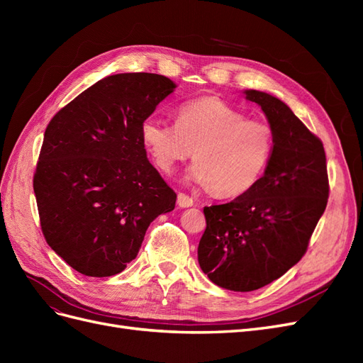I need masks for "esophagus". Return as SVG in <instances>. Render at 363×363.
Wrapping results in <instances>:
<instances>
[{"instance_id":"obj_1","label":"esophagus","mask_w":363,"mask_h":363,"mask_svg":"<svg viewBox=\"0 0 363 363\" xmlns=\"http://www.w3.org/2000/svg\"><path fill=\"white\" fill-rule=\"evenodd\" d=\"M177 204H179L180 207H191V206L194 204V200H192V196L180 192V194L177 195Z\"/></svg>"}]
</instances>
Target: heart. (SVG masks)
I'll use <instances>...</instances> for the list:
<instances>
[{"label": "heart", "instance_id": "obj_1", "mask_svg": "<svg viewBox=\"0 0 363 363\" xmlns=\"http://www.w3.org/2000/svg\"><path fill=\"white\" fill-rule=\"evenodd\" d=\"M140 136L156 167L172 172L192 156L188 179L211 186L212 194L233 199L255 188L265 174L274 151V130L221 98L201 96L182 104L175 125L147 118Z\"/></svg>", "mask_w": 363, "mask_h": 363}]
</instances>
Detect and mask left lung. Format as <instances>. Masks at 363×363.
<instances>
[{
    "label": "left lung",
    "instance_id": "obj_1",
    "mask_svg": "<svg viewBox=\"0 0 363 363\" xmlns=\"http://www.w3.org/2000/svg\"><path fill=\"white\" fill-rule=\"evenodd\" d=\"M245 98L262 107L274 151L255 188L204 207L199 263L219 288L250 292L277 280L304 256L328 199L325 151L291 108L267 92Z\"/></svg>",
    "mask_w": 363,
    "mask_h": 363
}]
</instances>
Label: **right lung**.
<instances>
[{
	"label": "right lung",
	"instance_id": "1",
	"mask_svg": "<svg viewBox=\"0 0 363 363\" xmlns=\"http://www.w3.org/2000/svg\"><path fill=\"white\" fill-rule=\"evenodd\" d=\"M175 89L150 72L108 75L52 116L33 177L42 233L89 277L124 271L177 194L147 159L140 125Z\"/></svg>",
	"mask_w": 363,
	"mask_h": 363
}]
</instances>
